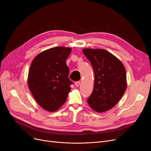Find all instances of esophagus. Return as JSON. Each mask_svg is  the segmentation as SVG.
Wrapping results in <instances>:
<instances>
[{"mask_svg":"<svg viewBox=\"0 0 151 151\" xmlns=\"http://www.w3.org/2000/svg\"><path fill=\"white\" fill-rule=\"evenodd\" d=\"M75 86L76 87H79V86H80V81H76V82L75 83Z\"/></svg>","mask_w":151,"mask_h":151,"instance_id":"1","label":"esophagus"}]
</instances>
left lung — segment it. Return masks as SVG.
I'll return each mask as SVG.
<instances>
[{
	"label": "left lung",
	"instance_id": "8db88e82",
	"mask_svg": "<svg viewBox=\"0 0 151 151\" xmlns=\"http://www.w3.org/2000/svg\"><path fill=\"white\" fill-rule=\"evenodd\" d=\"M83 52L91 63L95 75L88 103L94 111L104 113L113 108L125 92V67L119 59L105 50L86 48Z\"/></svg>",
	"mask_w": 151,
	"mask_h": 151
}]
</instances>
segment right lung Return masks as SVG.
I'll return each instance as SVG.
<instances>
[{
    "label": "right lung",
    "mask_w": 151,
    "mask_h": 151,
    "mask_svg": "<svg viewBox=\"0 0 151 151\" xmlns=\"http://www.w3.org/2000/svg\"><path fill=\"white\" fill-rule=\"evenodd\" d=\"M71 51L70 47H52L38 54L32 62L29 88L38 104L47 111H55L64 104L71 90L73 82L66 63Z\"/></svg>",
    "instance_id": "1"
}]
</instances>
